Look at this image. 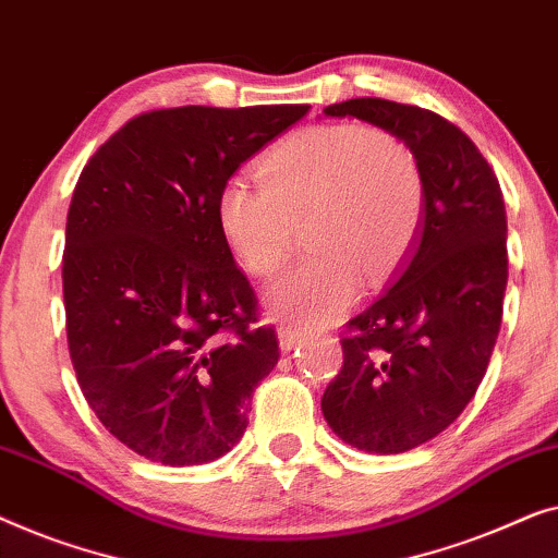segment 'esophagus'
<instances>
[{
  "mask_svg": "<svg viewBox=\"0 0 558 558\" xmlns=\"http://www.w3.org/2000/svg\"><path fill=\"white\" fill-rule=\"evenodd\" d=\"M298 341H301V333H298L293 326H280L278 328V343H280L282 354H290V351L298 347Z\"/></svg>",
  "mask_w": 558,
  "mask_h": 558,
  "instance_id": "1",
  "label": "esophagus"
}]
</instances>
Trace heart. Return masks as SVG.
I'll use <instances>...</instances> for the list:
<instances>
[{"label":"heart","mask_w":558,"mask_h":558,"mask_svg":"<svg viewBox=\"0 0 558 558\" xmlns=\"http://www.w3.org/2000/svg\"><path fill=\"white\" fill-rule=\"evenodd\" d=\"M260 184L232 177L219 186L215 219L232 260L270 278L286 260L293 225L305 219L303 265L270 286L272 316L320 326L379 286L417 240L425 184L410 148L356 123L308 125L260 159Z\"/></svg>","instance_id":"obj_1"}]
</instances>
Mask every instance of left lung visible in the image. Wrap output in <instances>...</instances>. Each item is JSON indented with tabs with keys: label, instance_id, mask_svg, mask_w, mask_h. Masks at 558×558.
I'll list each match as a JSON object with an SVG mask.
<instances>
[{
	"label": "left lung",
	"instance_id": "8db88e82",
	"mask_svg": "<svg viewBox=\"0 0 558 558\" xmlns=\"http://www.w3.org/2000/svg\"><path fill=\"white\" fill-rule=\"evenodd\" d=\"M324 116L402 141L425 184L417 240L389 288L349 320L343 366L320 399L343 442L407 452L460 417L488 368L508 282L504 192L473 141L425 108L351 98Z\"/></svg>",
	"mask_w": 558,
	"mask_h": 558
}]
</instances>
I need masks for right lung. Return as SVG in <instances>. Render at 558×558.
I'll return each mask as SVG.
<instances>
[{
	"mask_svg": "<svg viewBox=\"0 0 558 558\" xmlns=\"http://www.w3.org/2000/svg\"><path fill=\"white\" fill-rule=\"evenodd\" d=\"M308 108L136 116L77 179L62 255L70 359L90 410L141 458L202 465L245 435L250 397L280 351L272 328L247 331L257 301L215 199Z\"/></svg>",
	"mask_w": 558,
	"mask_h": 558,
	"instance_id": "obj_1",
	"label": "right lung"
}]
</instances>
